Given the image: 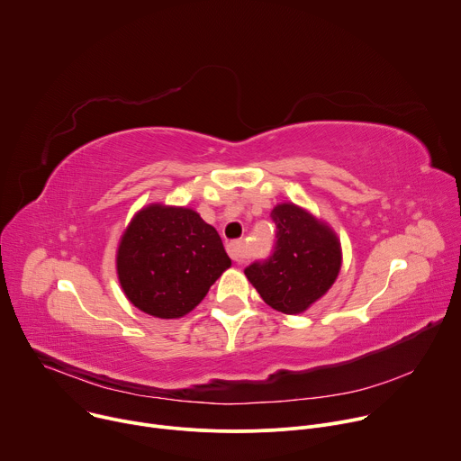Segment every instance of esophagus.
Segmentation results:
<instances>
[{"mask_svg":"<svg viewBox=\"0 0 461 461\" xmlns=\"http://www.w3.org/2000/svg\"><path fill=\"white\" fill-rule=\"evenodd\" d=\"M226 251H228V255L235 260V262H240L244 260V257H246V251H244V242L242 240H231L228 246H226Z\"/></svg>","mask_w":461,"mask_h":461,"instance_id":"34e87169","label":"esophagus"}]
</instances>
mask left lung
I'll return each mask as SVG.
<instances>
[{
	"mask_svg": "<svg viewBox=\"0 0 461 461\" xmlns=\"http://www.w3.org/2000/svg\"><path fill=\"white\" fill-rule=\"evenodd\" d=\"M270 217L277 228L274 248L244 274L267 304L301 313L338 279L341 244L330 228L295 204H279Z\"/></svg>",
	"mask_w": 461,
	"mask_h": 461,
	"instance_id": "8db88e82",
	"label": "left lung"
}]
</instances>
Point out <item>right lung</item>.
<instances>
[{
  "label": "right lung",
  "mask_w": 461,
  "mask_h": 461,
  "mask_svg": "<svg viewBox=\"0 0 461 461\" xmlns=\"http://www.w3.org/2000/svg\"><path fill=\"white\" fill-rule=\"evenodd\" d=\"M231 267L217 230L187 208L153 204L125 230L116 255L120 285L142 312L182 317Z\"/></svg>",
  "instance_id": "add662e5"
}]
</instances>
